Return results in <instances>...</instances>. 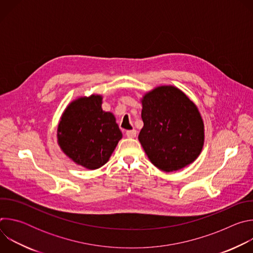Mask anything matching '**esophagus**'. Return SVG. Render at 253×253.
<instances>
[{
	"instance_id": "1",
	"label": "esophagus",
	"mask_w": 253,
	"mask_h": 253,
	"mask_svg": "<svg viewBox=\"0 0 253 253\" xmlns=\"http://www.w3.org/2000/svg\"><path fill=\"white\" fill-rule=\"evenodd\" d=\"M136 134H137V131L136 130H129L126 132V136L128 138H135L136 137Z\"/></svg>"
}]
</instances>
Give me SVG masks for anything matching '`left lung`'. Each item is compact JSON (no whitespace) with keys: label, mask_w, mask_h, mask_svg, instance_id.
Returning a JSON list of instances; mask_svg holds the SVG:
<instances>
[{"label":"left lung","mask_w":253,"mask_h":253,"mask_svg":"<svg viewBox=\"0 0 253 253\" xmlns=\"http://www.w3.org/2000/svg\"><path fill=\"white\" fill-rule=\"evenodd\" d=\"M144 123L138 139L150 161L172 172L192 163L204 143V124L196 105L173 86L157 87L142 99Z\"/></svg>","instance_id":"left-lung-1"}]
</instances>
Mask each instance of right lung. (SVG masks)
<instances>
[{
    "label": "right lung",
    "instance_id": "1",
    "mask_svg": "<svg viewBox=\"0 0 253 253\" xmlns=\"http://www.w3.org/2000/svg\"><path fill=\"white\" fill-rule=\"evenodd\" d=\"M102 96L91 95L72 102L58 126L63 152L87 169H97L109 160L122 133L110 112L101 108Z\"/></svg>",
    "mask_w": 253,
    "mask_h": 253
}]
</instances>
